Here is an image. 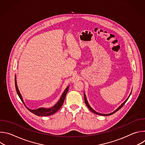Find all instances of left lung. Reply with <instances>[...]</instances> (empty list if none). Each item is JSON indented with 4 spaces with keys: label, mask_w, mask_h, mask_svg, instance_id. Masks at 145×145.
Here are the masks:
<instances>
[{
    "label": "left lung",
    "mask_w": 145,
    "mask_h": 145,
    "mask_svg": "<svg viewBox=\"0 0 145 145\" xmlns=\"http://www.w3.org/2000/svg\"><path fill=\"white\" fill-rule=\"evenodd\" d=\"M131 93L130 94V95H129V96L127 97V99L124 101L122 104L115 110V111H114V112H112V113H110V114H100V113H98V112H96L95 110H93L92 108H91V107L89 106V105L88 104V101H87V98H86V94H85V93H84V101H85V103H86V106H87V107L89 109V110L90 111H91L92 112H93L94 114H97V115H101V116H109V115H112V114H114V113H115L116 111H118V110H119L123 106V105L125 104L126 103V102L127 101V100H128V99L129 98V97H130V95H131Z\"/></svg>",
    "instance_id": "left-lung-1"
}]
</instances>
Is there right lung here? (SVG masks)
I'll use <instances>...</instances> for the list:
<instances>
[{"label": "right lung", "instance_id": "add662e5", "mask_svg": "<svg viewBox=\"0 0 145 145\" xmlns=\"http://www.w3.org/2000/svg\"><path fill=\"white\" fill-rule=\"evenodd\" d=\"M15 88H16V92H17L19 98L20 99V100H21V101H22V103H24V105L25 106V107L28 109V110L29 111H30L33 114L37 115V116H49V115H51L52 114H54V113H56L61 107V106H63V105L64 100L65 99L66 95H67V92L68 91L69 87V86H68L65 89V90L63 92V95H61L59 100L58 101V102L56 103V104L54 106H53L52 107L49 108H39L36 109V110H31V109L27 108L26 106L25 103L24 101L23 98L22 97V95H21V94H20V92H19V91L18 89L17 83H16V75L15 76Z\"/></svg>", "mask_w": 145, "mask_h": 145}]
</instances>
